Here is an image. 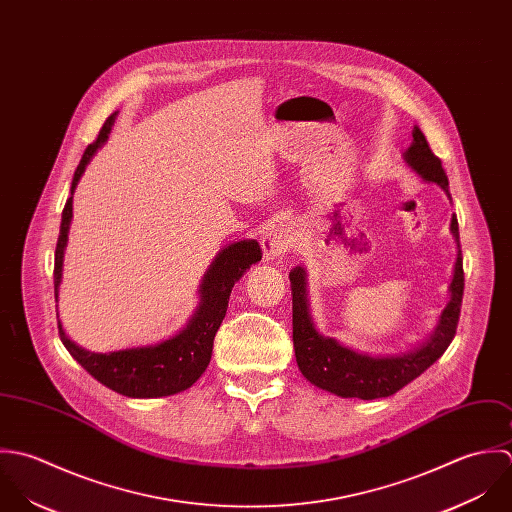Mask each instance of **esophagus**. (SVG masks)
<instances>
[{
	"mask_svg": "<svg viewBox=\"0 0 512 512\" xmlns=\"http://www.w3.org/2000/svg\"><path fill=\"white\" fill-rule=\"evenodd\" d=\"M297 245V231L293 225H277L263 237V253L267 259H273L285 251H291Z\"/></svg>",
	"mask_w": 512,
	"mask_h": 512,
	"instance_id": "34e87169",
	"label": "esophagus"
}]
</instances>
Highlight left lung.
I'll return each mask as SVG.
<instances>
[{"instance_id":"8db88e82","label":"left lung","mask_w":512,"mask_h":512,"mask_svg":"<svg viewBox=\"0 0 512 512\" xmlns=\"http://www.w3.org/2000/svg\"><path fill=\"white\" fill-rule=\"evenodd\" d=\"M409 166L427 182L439 184L445 192H449V180L441 166V160L429 148L427 138L415 126L413 128V144L406 152ZM451 231L459 243V223L453 215ZM293 285V344L297 354V364L310 384L332 392L342 398H360V400H376L388 398L400 392L409 382L421 376L441 354L447 350L451 340L455 338L463 289H465V273H463V255L459 249L455 275L451 283V301L441 314V320L435 328V334L417 350L402 356H386V358H370L358 354L350 348L340 346L332 338L320 336L308 316L307 289H305V271L297 267L291 275Z\"/></svg>"}]
</instances>
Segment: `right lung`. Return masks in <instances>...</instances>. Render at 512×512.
<instances>
[{"mask_svg":"<svg viewBox=\"0 0 512 512\" xmlns=\"http://www.w3.org/2000/svg\"><path fill=\"white\" fill-rule=\"evenodd\" d=\"M114 120V114H110L104 120L103 128L95 142L87 146L83 152V158L75 170L73 184H71V196L67 198L61 217V229L57 237L55 247V299H57V287L61 283V265H63V249L67 243V231L69 221L73 215V190L85 172V166L89 164L91 156L97 152V148L103 144L110 132V124ZM263 251L261 245L255 239L249 241H237L225 247L215 261L211 263V269L205 275L202 283V305L198 308L196 316L190 320V324L176 334L170 340H164L156 346H144V348H130V350H118L108 354H95L79 348L75 342L67 338V334L61 328L59 322V336L69 354L106 388L128 396V398H162L172 396L182 390H188L202 374H204L211 350H213V338L215 332L227 312V303L231 289L235 281L257 261H261Z\"/></svg>","mask_w":512,"mask_h":512,"instance_id":"obj_1","label":"right lung"}]
</instances>
